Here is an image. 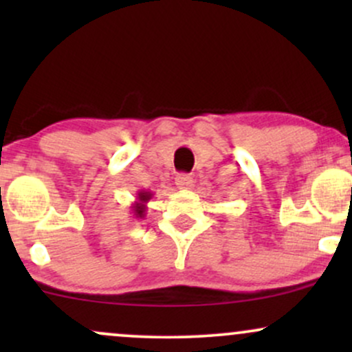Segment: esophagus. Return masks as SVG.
<instances>
[{
  "mask_svg": "<svg viewBox=\"0 0 352 352\" xmlns=\"http://www.w3.org/2000/svg\"><path fill=\"white\" fill-rule=\"evenodd\" d=\"M175 184H177V187L182 188V190H188V188L193 187L192 177L187 175V173H180V175H177Z\"/></svg>",
  "mask_w": 352,
  "mask_h": 352,
  "instance_id": "esophagus-1",
  "label": "esophagus"
}]
</instances>
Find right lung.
<instances>
[{
	"instance_id": "add662e5",
	"label": "right lung",
	"mask_w": 352,
	"mask_h": 352,
	"mask_svg": "<svg viewBox=\"0 0 352 352\" xmlns=\"http://www.w3.org/2000/svg\"><path fill=\"white\" fill-rule=\"evenodd\" d=\"M152 197H153V193L148 192V190H139V192H137V199L131 207L134 218L145 217V212H147V204L151 201Z\"/></svg>"
}]
</instances>
